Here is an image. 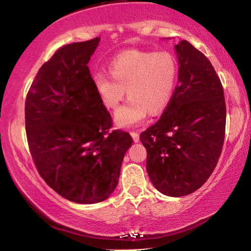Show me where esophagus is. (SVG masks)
<instances>
[{
  "label": "esophagus",
  "instance_id": "esophagus-1",
  "mask_svg": "<svg viewBox=\"0 0 251 251\" xmlns=\"http://www.w3.org/2000/svg\"><path fill=\"white\" fill-rule=\"evenodd\" d=\"M130 135H132L133 140H134V142H135V143H137V142L140 141V135H138L137 132H132V133H130Z\"/></svg>",
  "mask_w": 251,
  "mask_h": 251
}]
</instances>
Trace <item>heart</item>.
<instances>
[{"instance_id":"b5f03b06","label":"heart","mask_w":251,"mask_h":251,"mask_svg":"<svg viewBox=\"0 0 251 251\" xmlns=\"http://www.w3.org/2000/svg\"><path fill=\"white\" fill-rule=\"evenodd\" d=\"M110 76L95 73L92 84L103 106L117 109L127 95L128 101L115 115L119 128H129L145 121L149 113L162 111L173 99L178 67L169 51L127 50L110 63Z\"/></svg>"}]
</instances>
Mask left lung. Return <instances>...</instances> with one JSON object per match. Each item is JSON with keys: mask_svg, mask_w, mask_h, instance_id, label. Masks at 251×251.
Returning <instances> with one entry per match:
<instances>
[{"mask_svg": "<svg viewBox=\"0 0 251 251\" xmlns=\"http://www.w3.org/2000/svg\"><path fill=\"white\" fill-rule=\"evenodd\" d=\"M178 85L161 118L140 135L147 171L163 195L201 188L221 155L226 108L221 81L206 56L187 40L175 45Z\"/></svg>", "mask_w": 251, "mask_h": 251, "instance_id": "1", "label": "left lung"}]
</instances>
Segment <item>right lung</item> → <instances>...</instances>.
I'll return each instance as SVG.
<instances>
[{"label": "right lung", "mask_w": 251, "mask_h": 251, "mask_svg": "<svg viewBox=\"0 0 251 251\" xmlns=\"http://www.w3.org/2000/svg\"><path fill=\"white\" fill-rule=\"evenodd\" d=\"M99 37L65 45L40 67L25 99V132L37 170L58 195L77 204L107 200L133 138L113 130L88 63Z\"/></svg>", "instance_id": "1"}]
</instances>
